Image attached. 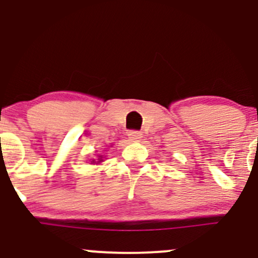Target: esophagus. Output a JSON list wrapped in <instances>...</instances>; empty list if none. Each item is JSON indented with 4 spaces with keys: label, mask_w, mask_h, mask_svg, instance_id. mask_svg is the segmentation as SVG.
<instances>
[{
    "label": "esophagus",
    "mask_w": 258,
    "mask_h": 258,
    "mask_svg": "<svg viewBox=\"0 0 258 258\" xmlns=\"http://www.w3.org/2000/svg\"><path fill=\"white\" fill-rule=\"evenodd\" d=\"M128 138L131 142H140L142 140V134L137 131H131L128 132Z\"/></svg>",
    "instance_id": "obj_1"
}]
</instances>
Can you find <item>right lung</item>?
<instances>
[{
  "instance_id": "1",
  "label": "right lung",
  "mask_w": 258,
  "mask_h": 258,
  "mask_svg": "<svg viewBox=\"0 0 258 258\" xmlns=\"http://www.w3.org/2000/svg\"><path fill=\"white\" fill-rule=\"evenodd\" d=\"M97 157H99L97 159H91V161H90L91 164H100V163H102V162H104L105 157L102 156V154H100V156H97Z\"/></svg>"
}]
</instances>
